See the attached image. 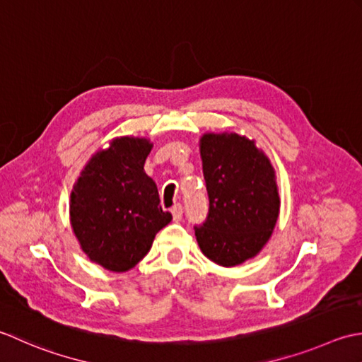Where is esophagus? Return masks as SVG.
I'll return each mask as SVG.
<instances>
[{"label":"esophagus","mask_w":362,"mask_h":362,"mask_svg":"<svg viewBox=\"0 0 362 362\" xmlns=\"http://www.w3.org/2000/svg\"><path fill=\"white\" fill-rule=\"evenodd\" d=\"M172 214H173V220H176V222H180V220L182 218V206L181 204H175L172 208Z\"/></svg>","instance_id":"1"}]
</instances>
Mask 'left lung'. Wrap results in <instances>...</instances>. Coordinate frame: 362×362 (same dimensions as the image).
Masks as SVG:
<instances>
[{
    "label": "left lung",
    "instance_id": "1",
    "mask_svg": "<svg viewBox=\"0 0 362 362\" xmlns=\"http://www.w3.org/2000/svg\"><path fill=\"white\" fill-rule=\"evenodd\" d=\"M209 195L208 220L195 226L202 253L222 267L252 259L269 242L279 216L275 168L255 140L235 132L200 139Z\"/></svg>",
    "mask_w": 362,
    "mask_h": 362
}]
</instances>
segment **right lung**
<instances>
[{"label": "right lung", "mask_w": 362, "mask_h": 362, "mask_svg": "<svg viewBox=\"0 0 362 362\" xmlns=\"http://www.w3.org/2000/svg\"><path fill=\"white\" fill-rule=\"evenodd\" d=\"M153 144L122 136L87 160L70 195V223L92 262L115 274L150 252L154 235L172 222L159 204L156 182L144 165Z\"/></svg>", "instance_id": "add662e5"}]
</instances>
